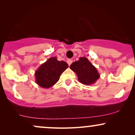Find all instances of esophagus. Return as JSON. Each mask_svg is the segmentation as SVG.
<instances>
[{
  "mask_svg": "<svg viewBox=\"0 0 135 135\" xmlns=\"http://www.w3.org/2000/svg\"><path fill=\"white\" fill-rule=\"evenodd\" d=\"M67 62H68V65L70 66L72 64V62H73V60H71V59H69V60H67Z\"/></svg>",
  "mask_w": 135,
  "mask_h": 135,
  "instance_id": "1",
  "label": "esophagus"
}]
</instances>
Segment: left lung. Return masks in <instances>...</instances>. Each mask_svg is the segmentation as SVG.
Returning <instances> with one entry per match:
<instances>
[{"instance_id": "left-lung-1", "label": "left lung", "mask_w": 135, "mask_h": 135, "mask_svg": "<svg viewBox=\"0 0 135 135\" xmlns=\"http://www.w3.org/2000/svg\"><path fill=\"white\" fill-rule=\"evenodd\" d=\"M70 68L77 74L79 82L86 85L93 84L99 77L97 68L85 57H81L79 61L74 62Z\"/></svg>"}]
</instances>
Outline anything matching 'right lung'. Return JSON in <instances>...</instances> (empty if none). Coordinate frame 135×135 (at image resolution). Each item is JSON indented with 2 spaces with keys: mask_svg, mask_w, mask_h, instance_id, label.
<instances>
[{
  "mask_svg": "<svg viewBox=\"0 0 135 135\" xmlns=\"http://www.w3.org/2000/svg\"><path fill=\"white\" fill-rule=\"evenodd\" d=\"M68 68L66 62L53 57L42 64L35 73L36 82L42 88L51 87L58 82L60 75Z\"/></svg>",
  "mask_w": 135,
  "mask_h": 135,
  "instance_id": "1",
  "label": "right lung"
}]
</instances>
